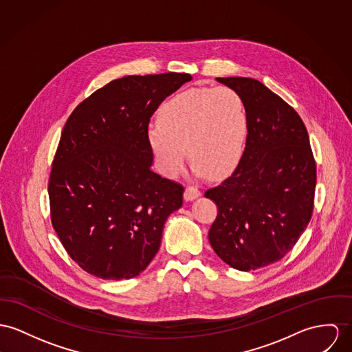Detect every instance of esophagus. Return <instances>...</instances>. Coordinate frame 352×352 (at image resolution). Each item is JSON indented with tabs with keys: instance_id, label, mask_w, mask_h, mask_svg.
Wrapping results in <instances>:
<instances>
[{
	"instance_id": "34e87169",
	"label": "esophagus",
	"mask_w": 352,
	"mask_h": 352,
	"mask_svg": "<svg viewBox=\"0 0 352 352\" xmlns=\"http://www.w3.org/2000/svg\"><path fill=\"white\" fill-rule=\"evenodd\" d=\"M199 195H201L199 190L197 189V188H194V186H188V188L185 189V192H184V197H185L186 201H192V199L198 198Z\"/></svg>"
}]
</instances>
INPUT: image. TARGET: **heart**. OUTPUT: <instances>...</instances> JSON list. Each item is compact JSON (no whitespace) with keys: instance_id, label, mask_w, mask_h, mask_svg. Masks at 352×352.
<instances>
[{"instance_id":"heart-1","label":"heart","mask_w":352,"mask_h":352,"mask_svg":"<svg viewBox=\"0 0 352 352\" xmlns=\"http://www.w3.org/2000/svg\"><path fill=\"white\" fill-rule=\"evenodd\" d=\"M248 135L243 98L230 87H195L178 92L158 111L147 136L164 175L174 177L185 148L197 174L229 175L241 161Z\"/></svg>"}]
</instances>
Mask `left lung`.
Wrapping results in <instances>:
<instances>
[{"mask_svg": "<svg viewBox=\"0 0 352 352\" xmlns=\"http://www.w3.org/2000/svg\"><path fill=\"white\" fill-rule=\"evenodd\" d=\"M217 81L243 98L248 135L233 174L205 192L218 208L209 241L232 268L254 271L281 260L305 230L316 163L301 118L278 95L250 78Z\"/></svg>", "mask_w": 352, "mask_h": 352, "instance_id": "obj_1", "label": "left lung"}]
</instances>
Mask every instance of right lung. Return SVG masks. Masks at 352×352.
Here are the masks:
<instances>
[{"label": "right lung", "mask_w": 352, "mask_h": 352, "mask_svg": "<svg viewBox=\"0 0 352 352\" xmlns=\"http://www.w3.org/2000/svg\"><path fill=\"white\" fill-rule=\"evenodd\" d=\"M189 74L126 76L95 91L68 118L48 184L54 229L81 270L104 280L144 271L184 186L151 170L147 130Z\"/></svg>", "instance_id": "add662e5"}]
</instances>
